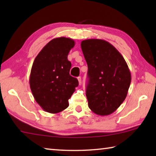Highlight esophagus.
<instances>
[{
    "instance_id": "esophagus-1",
    "label": "esophagus",
    "mask_w": 156,
    "mask_h": 156,
    "mask_svg": "<svg viewBox=\"0 0 156 156\" xmlns=\"http://www.w3.org/2000/svg\"><path fill=\"white\" fill-rule=\"evenodd\" d=\"M78 83L79 84H80L82 83V80H81V77H78Z\"/></svg>"
}]
</instances>
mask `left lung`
I'll use <instances>...</instances> for the list:
<instances>
[{
	"label": "left lung",
	"instance_id": "1",
	"mask_svg": "<svg viewBox=\"0 0 156 156\" xmlns=\"http://www.w3.org/2000/svg\"><path fill=\"white\" fill-rule=\"evenodd\" d=\"M81 49L88 66L86 96L88 106L100 115L112 114L125 100L131 72L122 54L101 39H87Z\"/></svg>",
	"mask_w": 156,
	"mask_h": 156
}]
</instances>
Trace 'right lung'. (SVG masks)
I'll return each instance as SVG.
<instances>
[{"label": "right lung", "mask_w": 156, "mask_h": 156, "mask_svg": "<svg viewBox=\"0 0 156 156\" xmlns=\"http://www.w3.org/2000/svg\"><path fill=\"white\" fill-rule=\"evenodd\" d=\"M75 45L72 38L52 39L37 55L31 69L30 85L34 99L42 109L58 113L67 109L78 81L69 74V52Z\"/></svg>", "instance_id": "1"}]
</instances>
